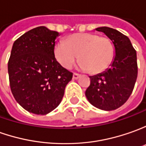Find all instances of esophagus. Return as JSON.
Returning <instances> with one entry per match:
<instances>
[{
	"label": "esophagus",
	"instance_id": "obj_1",
	"mask_svg": "<svg viewBox=\"0 0 146 146\" xmlns=\"http://www.w3.org/2000/svg\"><path fill=\"white\" fill-rule=\"evenodd\" d=\"M80 76H81L80 74L74 73H73V79H75V80H76V79H78V78H80Z\"/></svg>",
	"mask_w": 146,
	"mask_h": 146
}]
</instances>
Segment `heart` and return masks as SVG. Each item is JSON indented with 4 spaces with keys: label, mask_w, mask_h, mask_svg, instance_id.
<instances>
[{
    "label": "heart",
    "mask_w": 146,
    "mask_h": 146,
    "mask_svg": "<svg viewBox=\"0 0 146 146\" xmlns=\"http://www.w3.org/2000/svg\"><path fill=\"white\" fill-rule=\"evenodd\" d=\"M54 53L58 62L64 68H72L79 58L80 68L82 70L99 73L112 63L115 50L111 40L108 37L84 33L70 36L66 43H58Z\"/></svg>",
    "instance_id": "obj_1"
}]
</instances>
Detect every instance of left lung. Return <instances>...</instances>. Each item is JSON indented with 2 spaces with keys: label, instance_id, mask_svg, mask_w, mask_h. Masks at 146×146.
Returning <instances> with one entry per match:
<instances>
[{
  "label": "left lung",
  "instance_id": "8db88e82",
  "mask_svg": "<svg viewBox=\"0 0 146 146\" xmlns=\"http://www.w3.org/2000/svg\"><path fill=\"white\" fill-rule=\"evenodd\" d=\"M103 32L114 44L115 55L110 68L103 73L90 76V85L86 96L94 107L112 111L126 103L133 92L137 78V52L130 39L118 31L102 27Z\"/></svg>",
  "mask_w": 146,
  "mask_h": 146
}]
</instances>
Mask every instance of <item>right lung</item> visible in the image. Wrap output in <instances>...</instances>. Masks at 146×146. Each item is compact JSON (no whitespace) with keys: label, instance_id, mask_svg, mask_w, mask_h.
Returning <instances> with one entry per match:
<instances>
[{"label":"right lung","instance_id":"right-lung-1","mask_svg":"<svg viewBox=\"0 0 146 146\" xmlns=\"http://www.w3.org/2000/svg\"><path fill=\"white\" fill-rule=\"evenodd\" d=\"M57 31L38 27L15 40L8 62L10 89L25 110L46 115L60 103L73 73L55 58Z\"/></svg>","mask_w":146,"mask_h":146}]
</instances>
